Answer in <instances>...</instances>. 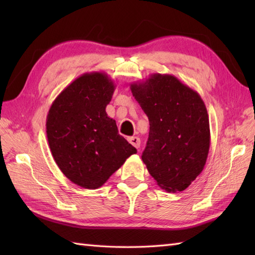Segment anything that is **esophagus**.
<instances>
[{"mask_svg": "<svg viewBox=\"0 0 255 255\" xmlns=\"http://www.w3.org/2000/svg\"><path fill=\"white\" fill-rule=\"evenodd\" d=\"M128 141H129V143L132 144L136 149L140 148V139L138 137H129Z\"/></svg>", "mask_w": 255, "mask_h": 255, "instance_id": "1", "label": "esophagus"}]
</instances>
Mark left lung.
Wrapping results in <instances>:
<instances>
[{
	"label": "left lung",
	"mask_w": 255,
	"mask_h": 255,
	"mask_svg": "<svg viewBox=\"0 0 255 255\" xmlns=\"http://www.w3.org/2000/svg\"><path fill=\"white\" fill-rule=\"evenodd\" d=\"M130 90L150 123L143 163L161 188L184 191L202 173L209 152L204 101L171 74H151L144 82L130 84Z\"/></svg>",
	"instance_id": "left-lung-1"
}]
</instances>
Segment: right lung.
Returning <instances> with one entry per match:
<instances>
[{
  "label": "right lung",
  "mask_w": 255,
  "mask_h": 255,
  "mask_svg": "<svg viewBox=\"0 0 255 255\" xmlns=\"http://www.w3.org/2000/svg\"><path fill=\"white\" fill-rule=\"evenodd\" d=\"M115 88L104 72L84 73L56 97L48 112L46 132L53 159L83 188L101 187L137 153L106 114Z\"/></svg>",
  "instance_id": "obj_1"
}]
</instances>
